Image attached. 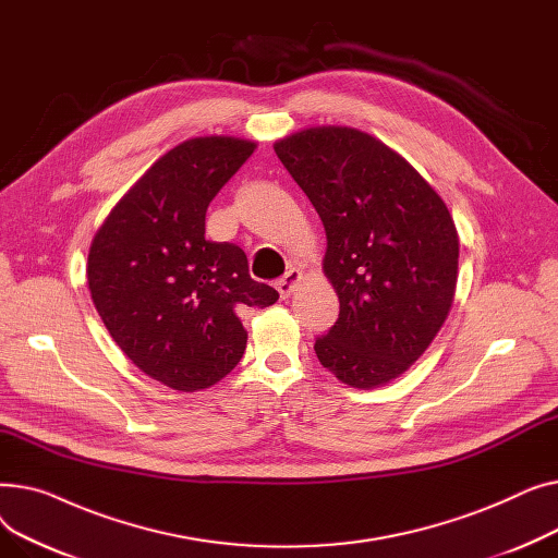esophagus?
<instances>
[{"mask_svg": "<svg viewBox=\"0 0 558 558\" xmlns=\"http://www.w3.org/2000/svg\"><path fill=\"white\" fill-rule=\"evenodd\" d=\"M301 280H303V271H301V269H289V271L276 282V289H278L280 299H289L291 291L296 289V284H299Z\"/></svg>", "mask_w": 558, "mask_h": 558, "instance_id": "1", "label": "esophagus"}]
</instances>
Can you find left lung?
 Here are the masks:
<instances>
[{
    "mask_svg": "<svg viewBox=\"0 0 558 558\" xmlns=\"http://www.w3.org/2000/svg\"><path fill=\"white\" fill-rule=\"evenodd\" d=\"M274 149L326 228L339 318L314 343L339 383L377 389L409 371L450 314L459 234L446 201L360 129L310 126Z\"/></svg>",
    "mask_w": 558,
    "mask_h": 558,
    "instance_id": "8db88e82",
    "label": "left lung"
}]
</instances>
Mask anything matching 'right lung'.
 I'll return each mask as SVG.
<instances>
[{
	"label": "right lung",
	"instance_id": "obj_1",
	"mask_svg": "<svg viewBox=\"0 0 558 558\" xmlns=\"http://www.w3.org/2000/svg\"><path fill=\"white\" fill-rule=\"evenodd\" d=\"M255 146L232 135L173 146L117 201L87 253V287L110 337L173 391L217 385L246 350L242 312L278 301L251 278L240 246L205 240L210 201Z\"/></svg>",
	"mask_w": 558,
	"mask_h": 558
}]
</instances>
